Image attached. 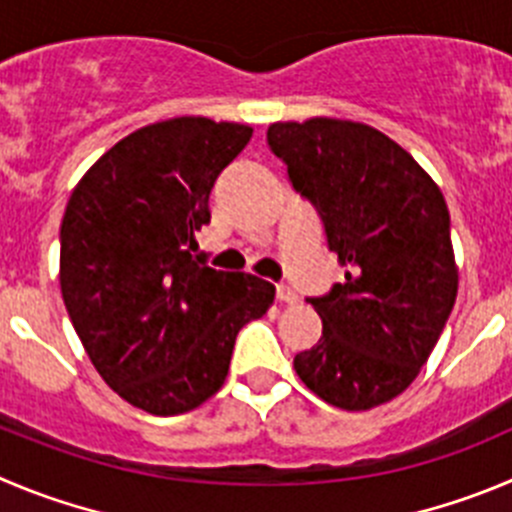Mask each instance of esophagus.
<instances>
[{"label":"esophagus","mask_w":512,"mask_h":512,"mask_svg":"<svg viewBox=\"0 0 512 512\" xmlns=\"http://www.w3.org/2000/svg\"><path fill=\"white\" fill-rule=\"evenodd\" d=\"M275 295H278L280 303H285V305L298 303V293H295V290L290 288V285H278V290H275Z\"/></svg>","instance_id":"obj_1"}]
</instances>
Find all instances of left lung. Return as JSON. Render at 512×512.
I'll return each instance as SVG.
<instances>
[{"label":"left lung","mask_w":512,"mask_h":512,"mask_svg":"<svg viewBox=\"0 0 512 512\" xmlns=\"http://www.w3.org/2000/svg\"><path fill=\"white\" fill-rule=\"evenodd\" d=\"M267 143L346 267L343 283L308 300L323 336L295 356V374L346 412L386 404L417 379L457 298L442 191L409 151L366 123L278 121Z\"/></svg>","instance_id":"obj_1"}]
</instances>
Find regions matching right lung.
Instances as JSON below:
<instances>
[{"mask_svg":"<svg viewBox=\"0 0 512 512\" xmlns=\"http://www.w3.org/2000/svg\"><path fill=\"white\" fill-rule=\"evenodd\" d=\"M252 128L179 116L108 148L70 194L60 227V290L95 371L156 417L222 389L234 338L262 318L275 285L204 265L194 232L209 191Z\"/></svg>","mask_w":512,"mask_h":512,"instance_id":"obj_1","label":"right lung"}]
</instances>
